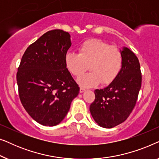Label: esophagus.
Instances as JSON below:
<instances>
[{
	"mask_svg": "<svg viewBox=\"0 0 159 159\" xmlns=\"http://www.w3.org/2000/svg\"><path fill=\"white\" fill-rule=\"evenodd\" d=\"M84 90H85V88H84V87H80V93H83V92H84Z\"/></svg>",
	"mask_w": 159,
	"mask_h": 159,
	"instance_id": "34e87169",
	"label": "esophagus"
}]
</instances>
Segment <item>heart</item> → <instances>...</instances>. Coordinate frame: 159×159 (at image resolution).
<instances>
[{"instance_id":"b5f03b06","label":"heart","mask_w":159,"mask_h":159,"mask_svg":"<svg viewBox=\"0 0 159 159\" xmlns=\"http://www.w3.org/2000/svg\"><path fill=\"white\" fill-rule=\"evenodd\" d=\"M122 54L115 45L92 38L84 41L78 48V53H68L65 65L69 72L79 77L87 68L91 71L77 79L80 85L93 87L102 82L109 84L116 80L122 66Z\"/></svg>"}]
</instances>
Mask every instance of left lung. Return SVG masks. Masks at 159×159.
Wrapping results in <instances>:
<instances>
[{
  "label": "left lung",
  "instance_id": "1",
  "mask_svg": "<svg viewBox=\"0 0 159 159\" xmlns=\"http://www.w3.org/2000/svg\"><path fill=\"white\" fill-rule=\"evenodd\" d=\"M123 61L118 77L109 85L95 90V98L90 111L98 125L112 128L128 118L135 106L142 84L140 65L137 56L127 48L122 51Z\"/></svg>",
  "mask_w": 159,
  "mask_h": 159
}]
</instances>
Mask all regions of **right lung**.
I'll return each mask as SVG.
<instances>
[{"label": "right lung", "instance_id": "add662e5", "mask_svg": "<svg viewBox=\"0 0 159 159\" xmlns=\"http://www.w3.org/2000/svg\"><path fill=\"white\" fill-rule=\"evenodd\" d=\"M71 45L68 32H45L26 50L16 73L21 103L30 116L40 125L55 126L68 113L80 92L65 65Z\"/></svg>", "mask_w": 159, "mask_h": 159}]
</instances>
